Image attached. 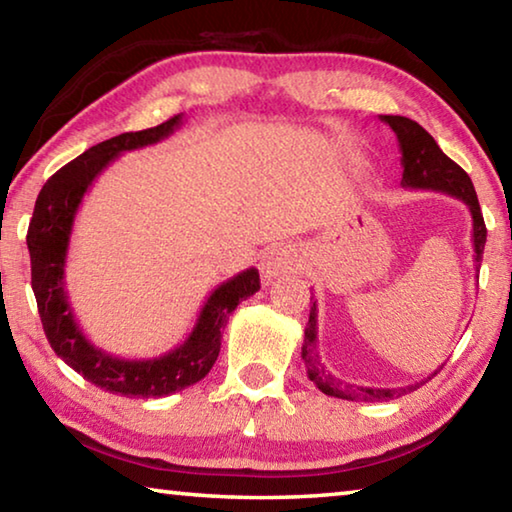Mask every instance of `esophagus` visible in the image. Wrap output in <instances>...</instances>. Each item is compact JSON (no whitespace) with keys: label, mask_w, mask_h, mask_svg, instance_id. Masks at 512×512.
Here are the masks:
<instances>
[{"label":"esophagus","mask_w":512,"mask_h":512,"mask_svg":"<svg viewBox=\"0 0 512 512\" xmlns=\"http://www.w3.org/2000/svg\"><path fill=\"white\" fill-rule=\"evenodd\" d=\"M262 280L271 282L275 277H284L298 271V255L291 246H273L266 250V255L259 264Z\"/></svg>","instance_id":"esophagus-1"}]
</instances>
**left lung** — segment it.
Returning a JSON list of instances; mask_svg holds the SVG:
<instances>
[{
    "label": "left lung",
    "mask_w": 512,
    "mask_h": 512,
    "mask_svg": "<svg viewBox=\"0 0 512 512\" xmlns=\"http://www.w3.org/2000/svg\"><path fill=\"white\" fill-rule=\"evenodd\" d=\"M379 119L386 121V124L393 128V133L397 135V142H400L402 167H404L402 187L436 189V192H445L470 207L474 262H476V271H479L488 230H485L479 198H476L470 176H467V173L458 167L454 160H449L447 155L440 151L436 140L424 131L418 121H413L409 117H400V115H379ZM316 323H318V309L314 302L309 309V323L305 327V341H302L300 354H302V361H305L307 377L329 397H341V400H352V402L391 400V397H400L404 393L415 391V388H420L424 381L436 377L440 368H443L440 366L438 370H433L427 379L420 381V384H411L406 388H363V386L348 384V381L336 379L332 372L325 368V363L320 361V354L316 348V336H318Z\"/></svg>",
    "instance_id": "1"
}]
</instances>
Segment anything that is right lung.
Returning <instances> with one entry per match:
<instances>
[{
	"label": "right lung",
	"mask_w": 512,
	"mask_h": 512,
	"mask_svg": "<svg viewBox=\"0 0 512 512\" xmlns=\"http://www.w3.org/2000/svg\"><path fill=\"white\" fill-rule=\"evenodd\" d=\"M183 124V115L137 133H121L65 164L40 189L29 223L31 287L36 293L42 329L54 352L90 384L126 397H164L201 381L221 350V332L241 300L259 291L257 268L219 284L201 309L192 334L171 352L155 359H119L88 341L69 307L65 259L74 219L94 178L124 151L144 149L169 137Z\"/></svg>",
	"instance_id": "1"
}]
</instances>
